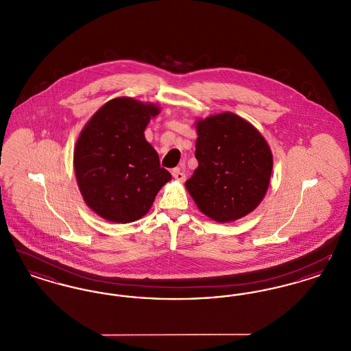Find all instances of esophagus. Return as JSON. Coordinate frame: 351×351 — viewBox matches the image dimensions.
<instances>
[{
  "instance_id": "1",
  "label": "esophagus",
  "mask_w": 351,
  "mask_h": 351,
  "mask_svg": "<svg viewBox=\"0 0 351 351\" xmlns=\"http://www.w3.org/2000/svg\"><path fill=\"white\" fill-rule=\"evenodd\" d=\"M172 176H173V179H176V180H179V182H184V180L186 179L184 167L173 168V169H172Z\"/></svg>"
}]
</instances>
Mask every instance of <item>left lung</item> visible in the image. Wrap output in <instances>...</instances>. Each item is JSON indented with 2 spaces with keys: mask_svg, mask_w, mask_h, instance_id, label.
<instances>
[{
  "mask_svg": "<svg viewBox=\"0 0 351 351\" xmlns=\"http://www.w3.org/2000/svg\"><path fill=\"white\" fill-rule=\"evenodd\" d=\"M199 167L185 186L201 212L230 222L252 212L267 192L272 154L243 118L221 113L197 122Z\"/></svg>",
  "mask_w": 351,
  "mask_h": 351,
  "instance_id": "8db88e82",
  "label": "left lung"
}]
</instances>
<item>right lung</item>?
Instances as JSON below:
<instances>
[{
    "mask_svg": "<svg viewBox=\"0 0 351 351\" xmlns=\"http://www.w3.org/2000/svg\"><path fill=\"white\" fill-rule=\"evenodd\" d=\"M158 113L152 104L119 97L100 108L80 134L75 173L86 205L101 217L118 223L143 217L171 180L143 134Z\"/></svg>",
    "mask_w": 351,
    "mask_h": 351,
    "instance_id": "add662e5",
    "label": "right lung"
}]
</instances>
